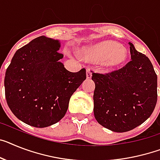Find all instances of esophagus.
<instances>
[{
  "mask_svg": "<svg viewBox=\"0 0 160 160\" xmlns=\"http://www.w3.org/2000/svg\"><path fill=\"white\" fill-rule=\"evenodd\" d=\"M86 77L87 79H91V77H92V72H90L89 69L86 70Z\"/></svg>",
  "mask_w": 160,
  "mask_h": 160,
  "instance_id": "obj_1",
  "label": "esophagus"
}]
</instances>
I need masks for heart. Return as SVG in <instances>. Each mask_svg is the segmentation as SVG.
Wrapping results in <instances>:
<instances>
[{
    "label": "heart",
    "instance_id": "b5f03b06",
    "mask_svg": "<svg viewBox=\"0 0 160 160\" xmlns=\"http://www.w3.org/2000/svg\"><path fill=\"white\" fill-rule=\"evenodd\" d=\"M80 53L89 61L99 62L106 69H113L125 62L128 52L117 42L105 41L93 45H86L80 49Z\"/></svg>",
    "mask_w": 160,
    "mask_h": 160
}]
</instances>
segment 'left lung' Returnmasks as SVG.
<instances>
[{
    "label": "left lung",
    "instance_id": "left-lung-1",
    "mask_svg": "<svg viewBox=\"0 0 160 160\" xmlns=\"http://www.w3.org/2000/svg\"><path fill=\"white\" fill-rule=\"evenodd\" d=\"M128 44L131 61L124 67L110 73L92 74L95 119L116 132H128L144 123L157 102V75L152 63Z\"/></svg>",
    "mask_w": 160,
    "mask_h": 160
}]
</instances>
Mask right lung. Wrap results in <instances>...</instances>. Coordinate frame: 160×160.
Listing matches in <instances>:
<instances>
[{"label":"right lung","instance_id":"right-lung-1","mask_svg":"<svg viewBox=\"0 0 160 160\" xmlns=\"http://www.w3.org/2000/svg\"><path fill=\"white\" fill-rule=\"evenodd\" d=\"M60 42L44 36L16 51L5 76V98L16 117L45 128L68 111L72 95L86 79V70L71 72L59 62Z\"/></svg>","mask_w":160,"mask_h":160}]
</instances>
